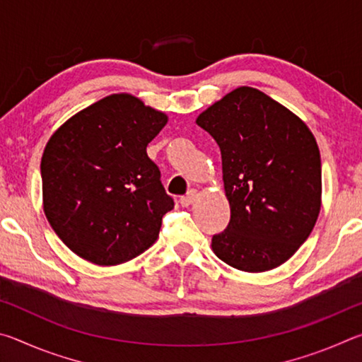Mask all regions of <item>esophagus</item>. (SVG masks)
<instances>
[{
    "mask_svg": "<svg viewBox=\"0 0 362 362\" xmlns=\"http://www.w3.org/2000/svg\"><path fill=\"white\" fill-rule=\"evenodd\" d=\"M196 196H198V193H196V189H189V192H188L185 196H182V198H180V204H182L183 207L192 206V204L194 203Z\"/></svg>",
    "mask_w": 362,
    "mask_h": 362,
    "instance_id": "1",
    "label": "esophagus"
}]
</instances>
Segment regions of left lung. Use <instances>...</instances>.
Instances as JSON below:
<instances>
[{
  "label": "left lung",
  "mask_w": 362,
  "mask_h": 362,
  "mask_svg": "<svg viewBox=\"0 0 362 362\" xmlns=\"http://www.w3.org/2000/svg\"><path fill=\"white\" fill-rule=\"evenodd\" d=\"M222 153L230 223L212 236L241 272L279 267L306 241L321 209V156L298 116L262 90L238 88L196 119Z\"/></svg>",
  "instance_id": "left-lung-1"
}]
</instances>
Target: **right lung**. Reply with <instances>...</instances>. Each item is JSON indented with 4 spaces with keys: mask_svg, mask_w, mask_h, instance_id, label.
<instances>
[{
    "mask_svg": "<svg viewBox=\"0 0 362 362\" xmlns=\"http://www.w3.org/2000/svg\"><path fill=\"white\" fill-rule=\"evenodd\" d=\"M168 116L131 94L81 110L52 134L41 158L47 222L70 250L118 265L156 241L174 199L146 145Z\"/></svg>",
    "mask_w": 362,
    "mask_h": 362,
    "instance_id": "1",
    "label": "right lung"
}]
</instances>
